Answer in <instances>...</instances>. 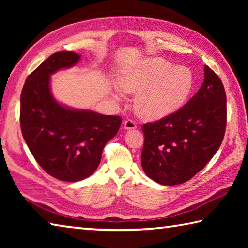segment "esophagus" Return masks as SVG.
<instances>
[{
    "label": "esophagus",
    "mask_w": 248,
    "mask_h": 248,
    "mask_svg": "<svg viewBox=\"0 0 248 248\" xmlns=\"http://www.w3.org/2000/svg\"><path fill=\"white\" fill-rule=\"evenodd\" d=\"M124 127L127 130H133L137 128V124L131 119H127L125 121H124Z\"/></svg>",
    "instance_id": "esophagus-1"
}]
</instances>
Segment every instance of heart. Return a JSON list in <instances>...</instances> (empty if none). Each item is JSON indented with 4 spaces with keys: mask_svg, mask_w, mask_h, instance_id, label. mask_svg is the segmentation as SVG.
<instances>
[{
    "mask_svg": "<svg viewBox=\"0 0 248 248\" xmlns=\"http://www.w3.org/2000/svg\"><path fill=\"white\" fill-rule=\"evenodd\" d=\"M121 89L136 95L134 110L146 120L173 114L186 102L194 85L192 74L184 66H174L159 57L129 64L119 74ZM118 99V95H115Z\"/></svg>",
    "mask_w": 248,
    "mask_h": 248,
    "instance_id": "1",
    "label": "heart"
}]
</instances>
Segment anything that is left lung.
Wrapping results in <instances>:
<instances>
[{
    "label": "left lung",
    "instance_id": "8db88e82",
    "mask_svg": "<svg viewBox=\"0 0 248 248\" xmlns=\"http://www.w3.org/2000/svg\"><path fill=\"white\" fill-rule=\"evenodd\" d=\"M225 125L224 86L204 65V81L189 102L176 112L142 125V169L148 177L166 186L187 182L219 150Z\"/></svg>",
    "mask_w": 248,
    "mask_h": 248
}]
</instances>
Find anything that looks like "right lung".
Instances as JSON below:
<instances>
[{
	"label": "right lung",
	"instance_id": "right-lung-1",
	"mask_svg": "<svg viewBox=\"0 0 248 248\" xmlns=\"http://www.w3.org/2000/svg\"><path fill=\"white\" fill-rule=\"evenodd\" d=\"M79 59L73 51L51 54L28 75L20 95V129L33 157L50 176L72 183L97 170L105 144L121 124L118 116L70 108L54 99L50 75Z\"/></svg>",
	"mask_w": 248,
	"mask_h": 248
}]
</instances>
